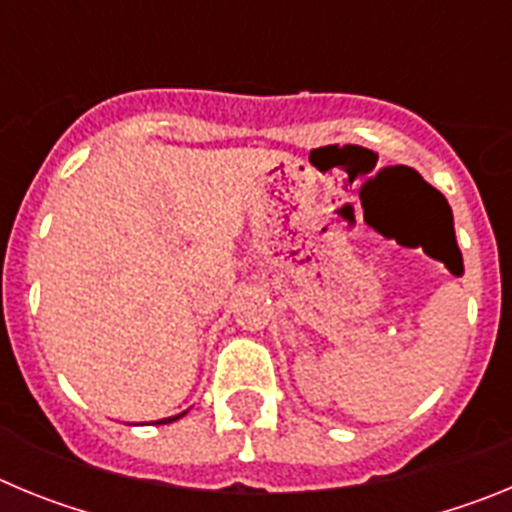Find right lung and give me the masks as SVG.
I'll return each mask as SVG.
<instances>
[{"label": "right lung", "instance_id": "1", "mask_svg": "<svg viewBox=\"0 0 512 512\" xmlns=\"http://www.w3.org/2000/svg\"><path fill=\"white\" fill-rule=\"evenodd\" d=\"M184 413H187V410H184ZM184 413H179V415H171V418H161V420H156V425H166V423H174V420L184 418Z\"/></svg>", "mask_w": 512, "mask_h": 512}]
</instances>
